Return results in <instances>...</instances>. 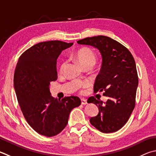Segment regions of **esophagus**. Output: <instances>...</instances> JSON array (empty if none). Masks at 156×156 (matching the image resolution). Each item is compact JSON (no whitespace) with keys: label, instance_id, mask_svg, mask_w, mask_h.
Segmentation results:
<instances>
[{"label":"esophagus","instance_id":"obj_1","mask_svg":"<svg viewBox=\"0 0 156 156\" xmlns=\"http://www.w3.org/2000/svg\"><path fill=\"white\" fill-rule=\"evenodd\" d=\"M81 104H83V105H86L87 104V101L86 100H84V99H81Z\"/></svg>","mask_w":156,"mask_h":156}]
</instances>
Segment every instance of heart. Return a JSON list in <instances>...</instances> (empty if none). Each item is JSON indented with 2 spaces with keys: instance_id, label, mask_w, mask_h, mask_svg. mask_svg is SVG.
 <instances>
[{
  "instance_id": "obj_1",
  "label": "heart",
  "mask_w": 156,
  "mask_h": 156,
  "mask_svg": "<svg viewBox=\"0 0 156 156\" xmlns=\"http://www.w3.org/2000/svg\"><path fill=\"white\" fill-rule=\"evenodd\" d=\"M76 58L83 67L87 66L93 67L96 63V55L93 51L89 48H84L76 53ZM66 67V62H63L60 67V72H62ZM84 87L87 86V83L83 84Z\"/></svg>"
}]
</instances>
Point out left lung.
<instances>
[{
  "mask_svg": "<svg viewBox=\"0 0 156 156\" xmlns=\"http://www.w3.org/2000/svg\"><path fill=\"white\" fill-rule=\"evenodd\" d=\"M77 43L98 49L102 57L93 89L108 99L106 102L94 97L88 99V103L99 108L90 123L103 133L117 132L127 123L135 107L138 78L134 57L125 46L106 36L87 37Z\"/></svg>",
  "mask_w": 156,
  "mask_h": 156,
  "instance_id": "1",
  "label": "left lung"
}]
</instances>
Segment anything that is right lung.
Wrapping results in <instances>:
<instances>
[{
  "instance_id": "1",
  "label": "right lung",
  "mask_w": 156,
  "mask_h": 156,
  "mask_svg": "<svg viewBox=\"0 0 156 156\" xmlns=\"http://www.w3.org/2000/svg\"><path fill=\"white\" fill-rule=\"evenodd\" d=\"M73 43L61 41L40 42L20 56L13 84L19 105L30 127L48 137L59 134L68 123L70 112L80 105L76 96L54 98L50 82L57 79L56 59Z\"/></svg>"
}]
</instances>
